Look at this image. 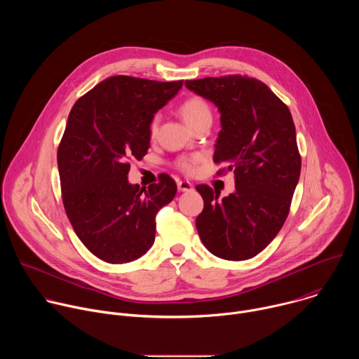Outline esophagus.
<instances>
[{"mask_svg": "<svg viewBox=\"0 0 359 359\" xmlns=\"http://www.w3.org/2000/svg\"><path fill=\"white\" fill-rule=\"evenodd\" d=\"M177 189L180 191H190V190H193V184L187 180H180V182H177Z\"/></svg>", "mask_w": 359, "mask_h": 359, "instance_id": "obj_1", "label": "esophagus"}]
</instances>
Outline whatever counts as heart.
<instances>
[{
    "mask_svg": "<svg viewBox=\"0 0 359 359\" xmlns=\"http://www.w3.org/2000/svg\"><path fill=\"white\" fill-rule=\"evenodd\" d=\"M179 112L191 128H194L196 125L204 121L212 122V109L208 104V100L198 95H190L189 97L182 100V104L179 105ZM158 126H159V116H153L149 123V135L151 137L158 133ZM198 161H200L198 155L184 156L176 161V168L184 173H193Z\"/></svg>",
    "mask_w": 359,
    "mask_h": 359,
    "instance_id": "obj_1",
    "label": "heart"
}]
</instances>
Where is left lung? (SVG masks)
Masks as SVG:
<instances>
[{
	"label": "left lung",
	"mask_w": 359,
	"mask_h": 359,
	"mask_svg": "<svg viewBox=\"0 0 359 359\" xmlns=\"http://www.w3.org/2000/svg\"><path fill=\"white\" fill-rule=\"evenodd\" d=\"M184 85L219 108L213 161L226 165L219 176H236V190L222 200L208 184L196 186L204 201L196 219L200 240L220 259L248 260L273 241L290 213L301 172L291 112L264 82L245 75Z\"/></svg>",
	"instance_id": "8db88e82"
}]
</instances>
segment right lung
<instances>
[{
	"label": "right lung",
	"mask_w": 359,
	"mask_h": 359,
	"mask_svg": "<svg viewBox=\"0 0 359 359\" xmlns=\"http://www.w3.org/2000/svg\"><path fill=\"white\" fill-rule=\"evenodd\" d=\"M183 81L111 76L72 107L58 146L65 213L83 245L97 259L123 264L155 241L156 215L177 191L166 173L140 187L128 182L132 161L149 149V123Z\"/></svg>",
	"instance_id": "obj_1"
}]
</instances>
